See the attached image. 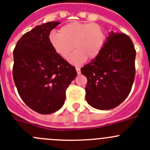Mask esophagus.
Returning <instances> with one entry per match:
<instances>
[{
	"instance_id": "34e87169",
	"label": "esophagus",
	"mask_w": 150,
	"mask_h": 150,
	"mask_svg": "<svg viewBox=\"0 0 150 150\" xmlns=\"http://www.w3.org/2000/svg\"><path fill=\"white\" fill-rule=\"evenodd\" d=\"M76 71H77V74H78V75H79V74H81L80 68H76Z\"/></svg>"
}]
</instances>
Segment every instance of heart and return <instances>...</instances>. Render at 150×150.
Instances as JSON below:
<instances>
[{
    "instance_id": "obj_1",
    "label": "heart",
    "mask_w": 150,
    "mask_h": 150,
    "mask_svg": "<svg viewBox=\"0 0 150 150\" xmlns=\"http://www.w3.org/2000/svg\"><path fill=\"white\" fill-rule=\"evenodd\" d=\"M49 41L54 51L63 59L68 58L74 47L76 50L69 60L79 64L100 54L105 45V34L96 23L72 21L63 26L59 33H50Z\"/></svg>"
}]
</instances>
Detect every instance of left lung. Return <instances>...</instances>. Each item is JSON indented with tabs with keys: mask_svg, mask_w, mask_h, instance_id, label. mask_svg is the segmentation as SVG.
<instances>
[{
	"mask_svg": "<svg viewBox=\"0 0 150 150\" xmlns=\"http://www.w3.org/2000/svg\"><path fill=\"white\" fill-rule=\"evenodd\" d=\"M136 51L129 35L109 33L102 50L81 68L88 79L86 98L97 109H112L131 91L135 76Z\"/></svg>",
	"mask_w": 150,
	"mask_h": 150,
	"instance_id": "1",
	"label": "left lung"
}]
</instances>
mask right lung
<instances>
[{"label": "right lung", "instance_id": "add662e5", "mask_svg": "<svg viewBox=\"0 0 150 150\" xmlns=\"http://www.w3.org/2000/svg\"><path fill=\"white\" fill-rule=\"evenodd\" d=\"M60 22L36 26L18 41L14 50L12 76L26 105L42 115L62 108L65 91L76 71L52 47L50 31Z\"/></svg>", "mask_w": 150, "mask_h": 150}]
</instances>
